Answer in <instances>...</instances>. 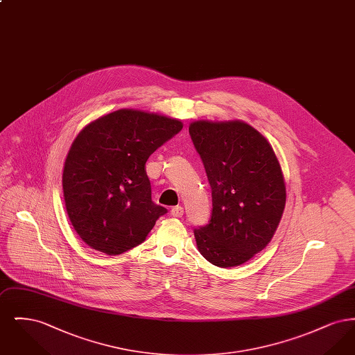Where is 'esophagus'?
I'll use <instances>...</instances> for the list:
<instances>
[{
  "instance_id": "1",
  "label": "esophagus",
  "mask_w": 355,
  "mask_h": 355,
  "mask_svg": "<svg viewBox=\"0 0 355 355\" xmlns=\"http://www.w3.org/2000/svg\"><path fill=\"white\" fill-rule=\"evenodd\" d=\"M171 216L175 217V218H181L184 216V207L182 206H174L171 207Z\"/></svg>"
}]
</instances>
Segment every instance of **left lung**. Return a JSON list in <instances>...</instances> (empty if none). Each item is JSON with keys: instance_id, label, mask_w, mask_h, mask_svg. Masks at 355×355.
Wrapping results in <instances>:
<instances>
[{"instance_id": "obj_1", "label": "left lung", "mask_w": 355, "mask_h": 355, "mask_svg": "<svg viewBox=\"0 0 355 355\" xmlns=\"http://www.w3.org/2000/svg\"><path fill=\"white\" fill-rule=\"evenodd\" d=\"M211 187L213 210L194 229L200 253L218 268L239 266L263 250L286 203L279 161L268 139L249 123L194 121L189 126Z\"/></svg>"}]
</instances>
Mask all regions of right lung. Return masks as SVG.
I'll return each mask as SVG.
<instances>
[{
  "mask_svg": "<svg viewBox=\"0 0 355 355\" xmlns=\"http://www.w3.org/2000/svg\"><path fill=\"white\" fill-rule=\"evenodd\" d=\"M180 119L119 109L74 138L64 173V200L77 234L92 249L119 255L145 241L168 210L152 201L146 161L181 132Z\"/></svg>",
  "mask_w": 355,
  "mask_h": 355,
  "instance_id": "add662e5",
  "label": "right lung"
}]
</instances>
